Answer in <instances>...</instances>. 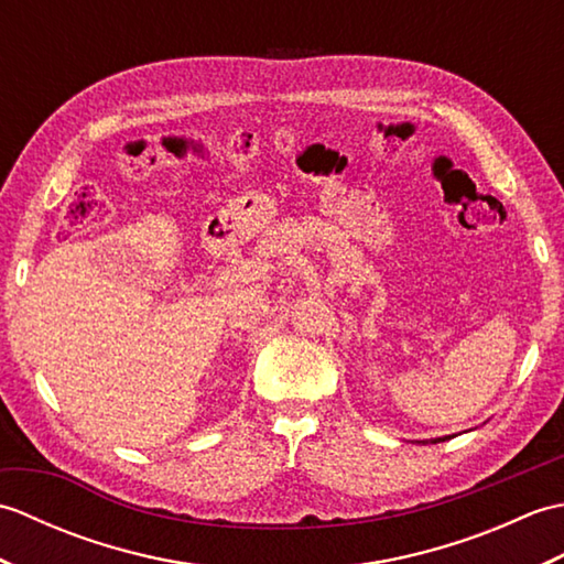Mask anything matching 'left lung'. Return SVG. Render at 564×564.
Returning <instances> with one entry per match:
<instances>
[{
  "mask_svg": "<svg viewBox=\"0 0 564 564\" xmlns=\"http://www.w3.org/2000/svg\"><path fill=\"white\" fill-rule=\"evenodd\" d=\"M436 441H441V438H436ZM436 441H434V443H436Z\"/></svg>",
  "mask_w": 564,
  "mask_h": 564,
  "instance_id": "left-lung-1",
  "label": "left lung"
}]
</instances>
